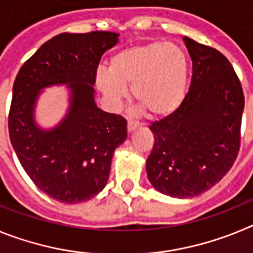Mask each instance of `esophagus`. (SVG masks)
I'll return each mask as SVG.
<instances>
[{
	"mask_svg": "<svg viewBox=\"0 0 253 253\" xmlns=\"http://www.w3.org/2000/svg\"><path fill=\"white\" fill-rule=\"evenodd\" d=\"M138 126H140V124L138 122H134V120H131V119L128 120V130L129 131L135 130V129H137Z\"/></svg>",
	"mask_w": 253,
	"mask_h": 253,
	"instance_id": "esophagus-1",
	"label": "esophagus"
}]
</instances>
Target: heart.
I'll list each match as a JSON object with an SVG mask.
<instances>
[{"label": "heart", "instance_id": "heart-1", "mask_svg": "<svg viewBox=\"0 0 253 253\" xmlns=\"http://www.w3.org/2000/svg\"><path fill=\"white\" fill-rule=\"evenodd\" d=\"M189 84V60L180 46L151 42L120 49L109 60V73L96 84L113 107H119L131 87L134 100L152 118L175 113L184 102Z\"/></svg>", "mask_w": 253, "mask_h": 253}]
</instances>
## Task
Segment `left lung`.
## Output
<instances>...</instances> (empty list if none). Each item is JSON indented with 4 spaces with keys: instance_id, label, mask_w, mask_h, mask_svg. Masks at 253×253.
I'll use <instances>...</instances> for the list:
<instances>
[{
    "instance_id": "left-lung-1",
    "label": "left lung",
    "mask_w": 253,
    "mask_h": 253,
    "mask_svg": "<svg viewBox=\"0 0 253 253\" xmlns=\"http://www.w3.org/2000/svg\"><path fill=\"white\" fill-rule=\"evenodd\" d=\"M193 77L184 102L152 123L147 160L152 186L172 198H193L222 180L238 156L245 96L229 60L216 49L184 37Z\"/></svg>"
}]
</instances>
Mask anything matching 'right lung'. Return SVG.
I'll list each match as a JSON object with an SVG mask.
<instances>
[{
	"label": "right lung",
	"instance_id": "obj_1",
	"mask_svg": "<svg viewBox=\"0 0 253 253\" xmlns=\"http://www.w3.org/2000/svg\"><path fill=\"white\" fill-rule=\"evenodd\" d=\"M119 34L91 31L55 35L22 64L12 87L8 114L11 144L21 166L43 193L66 204L102 191L114 151L126 139V120L95 102L93 84L101 55ZM67 84L70 106L54 128L35 123V106L45 86Z\"/></svg>",
	"mask_w": 253,
	"mask_h": 253
}]
</instances>
